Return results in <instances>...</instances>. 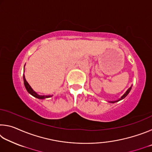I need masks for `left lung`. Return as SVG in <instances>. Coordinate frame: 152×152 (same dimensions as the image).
<instances>
[{
	"instance_id": "left-lung-1",
	"label": "left lung",
	"mask_w": 152,
	"mask_h": 152,
	"mask_svg": "<svg viewBox=\"0 0 152 152\" xmlns=\"http://www.w3.org/2000/svg\"><path fill=\"white\" fill-rule=\"evenodd\" d=\"M132 86H131L130 87V88H129L128 90H127V92H125V93L124 94H123V96H122V97L121 98V99H119V100H118V101H111V102H117V101H120V100H121V99H124V98L125 97H126V96H127V95L129 94V92H130V91H131V89H132Z\"/></svg>"
}]
</instances>
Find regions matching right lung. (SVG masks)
Masks as SVG:
<instances>
[{
	"mask_svg": "<svg viewBox=\"0 0 152 152\" xmlns=\"http://www.w3.org/2000/svg\"><path fill=\"white\" fill-rule=\"evenodd\" d=\"M23 80H24L25 86V88H26L27 92H29V93H30L31 95H33V96H35V97L37 98V99H45V98H48V97H51V96H42V95H39V94H37V93H36V92L31 88V87L30 86L29 84H28V82H27L26 79H25V75H23Z\"/></svg>",
	"mask_w": 152,
	"mask_h": 152,
	"instance_id": "obj_1",
	"label": "right lung"
}]
</instances>
